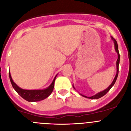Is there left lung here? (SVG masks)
Masks as SVG:
<instances>
[{
	"label": "left lung",
	"instance_id": "left-lung-1",
	"mask_svg": "<svg viewBox=\"0 0 131 131\" xmlns=\"http://www.w3.org/2000/svg\"><path fill=\"white\" fill-rule=\"evenodd\" d=\"M111 38H112V40L113 41V43H114V47H115V52H117V62H116V68H117V71H116V75H115V77H114V79H113V81H112V83H111V84L110 85V86H108V87L107 88V89H106L105 90H104V91H101V92H98V93L96 94L95 95L92 96H91V97H87L86 96L84 95H83V94H81V96H83L85 97V98H90V99H98V98H101V97H102L103 96H104L105 94H106V93H107V92H108L111 89V88L112 87V86L114 85V84H115V81H116L117 80V76H118V73H119V61H120V55H119V49H118V45H117V42L116 40H115V39H113L112 37H111ZM73 88L75 89V87H74V86L73 85Z\"/></svg>",
	"mask_w": 131,
	"mask_h": 131
}]
</instances>
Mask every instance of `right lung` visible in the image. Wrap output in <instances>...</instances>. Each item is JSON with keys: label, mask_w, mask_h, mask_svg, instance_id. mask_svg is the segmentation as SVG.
Listing matches in <instances>:
<instances>
[{"label": "right lung", "mask_w": 131, "mask_h": 131, "mask_svg": "<svg viewBox=\"0 0 131 131\" xmlns=\"http://www.w3.org/2000/svg\"><path fill=\"white\" fill-rule=\"evenodd\" d=\"M56 76H57V75L55 76L51 84L46 89H39V90H25V89H23L18 86L14 82L11 77V75H10V72H9V77H10V82H11L12 85L15 91L18 92V94L20 95L24 99H25L27 101L31 102L40 101V100H42L45 98H47V97L50 95V94L52 93L53 89H54V82H55Z\"/></svg>", "instance_id": "add662e5"}]
</instances>
